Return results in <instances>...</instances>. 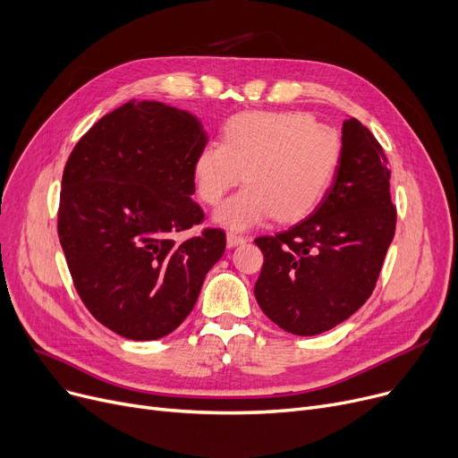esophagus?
Instances as JSON below:
<instances>
[{"instance_id": "1", "label": "esophagus", "mask_w": 458, "mask_h": 458, "mask_svg": "<svg viewBox=\"0 0 458 458\" xmlns=\"http://www.w3.org/2000/svg\"><path fill=\"white\" fill-rule=\"evenodd\" d=\"M226 242H228V247H239V245H243V243H247V237H243V235H237V233H233V232H228L226 233Z\"/></svg>"}]
</instances>
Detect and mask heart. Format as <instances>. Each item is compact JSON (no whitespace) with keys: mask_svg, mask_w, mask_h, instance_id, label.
<instances>
[{"mask_svg":"<svg viewBox=\"0 0 458 458\" xmlns=\"http://www.w3.org/2000/svg\"><path fill=\"white\" fill-rule=\"evenodd\" d=\"M340 157L338 131L306 113L245 111L226 120L223 142L202 144L192 178L211 206L243 178L249 182L213 213L219 226L243 232L273 215L278 223L308 215L325 197Z\"/></svg>","mask_w":458,"mask_h":458,"instance_id":"b5f03b06","label":"heart"}]
</instances>
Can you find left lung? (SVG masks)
<instances>
[{
  "instance_id": "1",
  "label": "left lung",
  "mask_w": 458,
  "mask_h": 458,
  "mask_svg": "<svg viewBox=\"0 0 458 458\" xmlns=\"http://www.w3.org/2000/svg\"><path fill=\"white\" fill-rule=\"evenodd\" d=\"M395 233L388 159L356 118L342 128V157L316 211L285 232L261 235L254 295L275 325L323 334L349 319L375 290Z\"/></svg>"
}]
</instances>
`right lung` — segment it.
<instances>
[{"label":"right lung","instance_id":"add662e5","mask_svg":"<svg viewBox=\"0 0 458 458\" xmlns=\"http://www.w3.org/2000/svg\"><path fill=\"white\" fill-rule=\"evenodd\" d=\"M208 135L195 114L130 100L72 150L59 204V242L76 292L104 327L135 342L159 340L191 314L226 235L200 225L192 161Z\"/></svg>","mask_w":458,"mask_h":458}]
</instances>
